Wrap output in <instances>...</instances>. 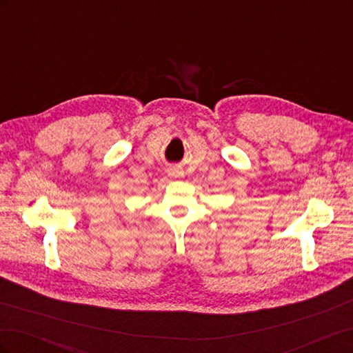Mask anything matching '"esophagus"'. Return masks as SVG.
Returning <instances> with one entry per match:
<instances>
[{"mask_svg": "<svg viewBox=\"0 0 353 353\" xmlns=\"http://www.w3.org/2000/svg\"><path fill=\"white\" fill-rule=\"evenodd\" d=\"M168 172H169V175H170V176H175V178H178V176L183 175V172H181V170H178V169H169Z\"/></svg>", "mask_w": 353, "mask_h": 353, "instance_id": "esophagus-1", "label": "esophagus"}]
</instances>
